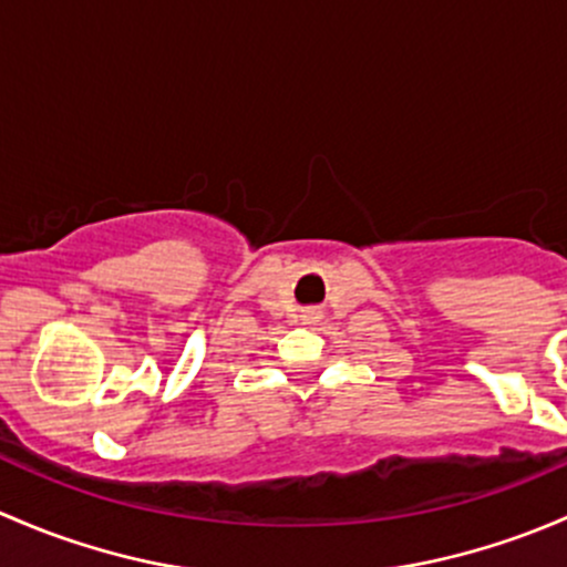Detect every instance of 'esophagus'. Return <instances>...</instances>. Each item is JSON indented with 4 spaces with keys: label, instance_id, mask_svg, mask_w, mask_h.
<instances>
[{
    "label": "esophagus",
    "instance_id": "obj_1",
    "mask_svg": "<svg viewBox=\"0 0 567 567\" xmlns=\"http://www.w3.org/2000/svg\"><path fill=\"white\" fill-rule=\"evenodd\" d=\"M302 319H308V322H313V319H319V311H313V308H308V311H302Z\"/></svg>",
    "mask_w": 567,
    "mask_h": 567
}]
</instances>
